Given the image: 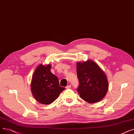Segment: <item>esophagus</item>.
<instances>
[{
	"mask_svg": "<svg viewBox=\"0 0 134 134\" xmlns=\"http://www.w3.org/2000/svg\"><path fill=\"white\" fill-rule=\"evenodd\" d=\"M71 88V85H68L66 87V89H70Z\"/></svg>",
	"mask_w": 134,
	"mask_h": 134,
	"instance_id": "obj_1",
	"label": "esophagus"
}]
</instances>
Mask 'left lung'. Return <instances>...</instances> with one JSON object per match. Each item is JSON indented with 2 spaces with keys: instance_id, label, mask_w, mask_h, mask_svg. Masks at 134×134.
<instances>
[{
  "instance_id": "left-lung-1",
  "label": "left lung",
  "mask_w": 134,
  "mask_h": 134,
  "mask_svg": "<svg viewBox=\"0 0 134 134\" xmlns=\"http://www.w3.org/2000/svg\"><path fill=\"white\" fill-rule=\"evenodd\" d=\"M77 74L79 86L77 89L80 97L90 103L101 101L106 95L108 83L105 74L94 61L78 62Z\"/></svg>"
}]
</instances>
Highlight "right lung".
<instances>
[{"instance_id":"add662e5","label":"right lung","mask_w":134,"mask_h":134,"mask_svg":"<svg viewBox=\"0 0 134 134\" xmlns=\"http://www.w3.org/2000/svg\"><path fill=\"white\" fill-rule=\"evenodd\" d=\"M51 65H39L31 81V90L34 97L39 103L50 104L65 89L60 86L59 79L50 71Z\"/></svg>"}]
</instances>
